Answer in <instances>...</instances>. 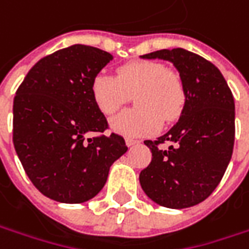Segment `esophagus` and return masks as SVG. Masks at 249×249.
Returning <instances> with one entry per match:
<instances>
[{
    "mask_svg": "<svg viewBox=\"0 0 249 249\" xmlns=\"http://www.w3.org/2000/svg\"><path fill=\"white\" fill-rule=\"evenodd\" d=\"M139 142H140L139 140L126 139V145H127V147H133V145H136V144H139Z\"/></svg>",
    "mask_w": 249,
    "mask_h": 249,
    "instance_id": "1",
    "label": "esophagus"
}]
</instances>
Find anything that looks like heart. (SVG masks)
Wrapping results in <instances>:
<instances>
[{"mask_svg":"<svg viewBox=\"0 0 249 249\" xmlns=\"http://www.w3.org/2000/svg\"><path fill=\"white\" fill-rule=\"evenodd\" d=\"M130 94L136 108L110 120V130L124 137L157 133L162 120L170 123L178 119L186 105L181 77L154 61L124 63L118 68L116 76L100 73L91 82L92 101L107 116L119 109Z\"/></svg>","mask_w":249,"mask_h":249,"instance_id":"obj_1","label":"heart"}]
</instances>
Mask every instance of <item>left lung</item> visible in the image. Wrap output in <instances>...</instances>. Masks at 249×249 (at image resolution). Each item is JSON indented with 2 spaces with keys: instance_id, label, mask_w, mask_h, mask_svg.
Here are the masks:
<instances>
[{
  "instance_id": "obj_1",
  "label": "left lung",
  "mask_w": 249,
  "mask_h": 249,
  "mask_svg": "<svg viewBox=\"0 0 249 249\" xmlns=\"http://www.w3.org/2000/svg\"><path fill=\"white\" fill-rule=\"evenodd\" d=\"M142 59L173 63L186 89V105L176 124L144 144L152 160L140 184L155 204L183 209L202 202L225 175L234 147V98L213 63L183 48L145 53ZM169 141L172 145L160 150Z\"/></svg>"
}]
</instances>
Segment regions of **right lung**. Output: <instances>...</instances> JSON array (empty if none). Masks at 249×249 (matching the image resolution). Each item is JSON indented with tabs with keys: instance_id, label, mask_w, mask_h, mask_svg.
<instances>
[{
	"instance_id": "obj_1",
	"label": "right lung",
	"mask_w": 249,
	"mask_h": 249,
	"mask_svg": "<svg viewBox=\"0 0 249 249\" xmlns=\"http://www.w3.org/2000/svg\"><path fill=\"white\" fill-rule=\"evenodd\" d=\"M113 59L74 44L40 59L14 100V145L34 187L56 202L82 204L105 186L126 151L122 136L104 133L107 118L91 97V82Z\"/></svg>"
}]
</instances>
